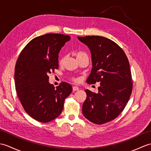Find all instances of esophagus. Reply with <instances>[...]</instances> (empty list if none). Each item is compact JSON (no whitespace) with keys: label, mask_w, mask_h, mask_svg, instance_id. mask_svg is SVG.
Wrapping results in <instances>:
<instances>
[{"label":"esophagus","mask_w":151,"mask_h":151,"mask_svg":"<svg viewBox=\"0 0 151 151\" xmlns=\"http://www.w3.org/2000/svg\"><path fill=\"white\" fill-rule=\"evenodd\" d=\"M79 89L78 87H77V86H73V91H78Z\"/></svg>","instance_id":"obj_1"}]
</instances>
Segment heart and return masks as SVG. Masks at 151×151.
I'll use <instances>...</instances> for the list:
<instances>
[{"mask_svg":"<svg viewBox=\"0 0 151 151\" xmlns=\"http://www.w3.org/2000/svg\"><path fill=\"white\" fill-rule=\"evenodd\" d=\"M87 56V55H86V54L85 53H84V52H77V53L76 54V58H78L81 57V56ZM64 60H65V58H64V57L62 58H61V59H60V64L63 63V62H64ZM74 81L77 82V81H78V79H77V78H74Z\"/></svg>","mask_w":151,"mask_h":151,"instance_id":"heart-1","label":"heart"}]
</instances>
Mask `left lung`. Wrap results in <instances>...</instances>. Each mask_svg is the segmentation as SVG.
<instances>
[{"label": "left lung", "instance_id": "left-lung-1", "mask_svg": "<svg viewBox=\"0 0 151 151\" xmlns=\"http://www.w3.org/2000/svg\"><path fill=\"white\" fill-rule=\"evenodd\" d=\"M91 52L92 68L88 84L100 82L98 93L86 89L82 113L88 119L102 124L114 119L126 106L132 90L130 64L123 49L106 37H78Z\"/></svg>", "mask_w": 151, "mask_h": 151}]
</instances>
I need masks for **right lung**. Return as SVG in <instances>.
Here are the masks:
<instances>
[{"label": "right lung", "mask_w": 151, "mask_h": 151, "mask_svg": "<svg viewBox=\"0 0 151 151\" xmlns=\"http://www.w3.org/2000/svg\"><path fill=\"white\" fill-rule=\"evenodd\" d=\"M69 36L47 34L35 37L22 50L15 67V85L27 113L34 119L47 123L59 116L72 86L62 82L56 88L49 74L58 69V54Z\"/></svg>", "instance_id": "right-lung-1"}]
</instances>
